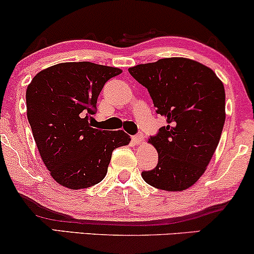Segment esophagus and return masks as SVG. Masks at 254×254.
Returning a JSON list of instances; mask_svg holds the SVG:
<instances>
[{"label": "esophagus", "instance_id": "34e87169", "mask_svg": "<svg viewBox=\"0 0 254 254\" xmlns=\"http://www.w3.org/2000/svg\"><path fill=\"white\" fill-rule=\"evenodd\" d=\"M131 141L135 144H141L142 142H143V135H142V133H138V135L132 136L131 137Z\"/></svg>", "mask_w": 254, "mask_h": 254}]
</instances>
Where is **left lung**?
<instances>
[{
	"label": "left lung",
	"mask_w": 254,
	"mask_h": 254,
	"mask_svg": "<svg viewBox=\"0 0 254 254\" xmlns=\"http://www.w3.org/2000/svg\"><path fill=\"white\" fill-rule=\"evenodd\" d=\"M129 72L167 122L148 141L159 162L142 178L160 190H186L202 177L220 142L226 121L222 81L204 64L183 57L138 64Z\"/></svg>",
	"instance_id": "8db88e82"
}]
</instances>
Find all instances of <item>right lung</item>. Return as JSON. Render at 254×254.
<instances>
[{
    "label": "right lung",
    "instance_id": "obj_1",
    "mask_svg": "<svg viewBox=\"0 0 254 254\" xmlns=\"http://www.w3.org/2000/svg\"><path fill=\"white\" fill-rule=\"evenodd\" d=\"M121 72L90 62L60 63L28 84L26 105L34 141L51 177L64 188L80 190L100 183L112 151L129 144L123 130L92 125L104 84Z\"/></svg>",
    "mask_w": 254,
    "mask_h": 254
}]
</instances>
